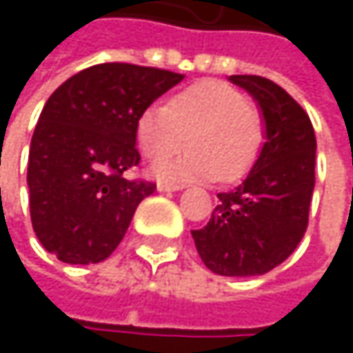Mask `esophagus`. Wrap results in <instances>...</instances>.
Instances as JSON below:
<instances>
[{
    "mask_svg": "<svg viewBox=\"0 0 353 353\" xmlns=\"http://www.w3.org/2000/svg\"><path fill=\"white\" fill-rule=\"evenodd\" d=\"M157 190L159 192H176V190H181V185L179 183H172V181H159Z\"/></svg>",
    "mask_w": 353,
    "mask_h": 353,
    "instance_id": "34e87169",
    "label": "esophagus"
}]
</instances>
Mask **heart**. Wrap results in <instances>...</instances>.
I'll return each mask as SVG.
<instances>
[{"mask_svg": "<svg viewBox=\"0 0 353 353\" xmlns=\"http://www.w3.org/2000/svg\"><path fill=\"white\" fill-rule=\"evenodd\" d=\"M185 140L192 149L179 158L157 161L153 168L157 176L235 181L257 157L259 112L233 85L206 79L177 92L168 106L153 104L139 116L137 141L149 159L173 154Z\"/></svg>", "mask_w": 353, "mask_h": 353, "instance_id": "obj_1", "label": "heart"}]
</instances>
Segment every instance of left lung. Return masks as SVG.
Here are the masks:
<instances>
[{
  "label": "left lung",
  "instance_id": "8db88e82",
  "mask_svg": "<svg viewBox=\"0 0 353 353\" xmlns=\"http://www.w3.org/2000/svg\"><path fill=\"white\" fill-rule=\"evenodd\" d=\"M253 96L265 143L247 177L219 194L206 227L192 231L204 265L221 276H261L301 243L315 188V130L309 114L274 81L231 75Z\"/></svg>",
  "mask_w": 353,
  "mask_h": 353
}]
</instances>
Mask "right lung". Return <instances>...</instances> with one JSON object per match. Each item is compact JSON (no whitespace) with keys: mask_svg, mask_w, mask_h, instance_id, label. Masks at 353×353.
<instances>
[{"mask_svg":"<svg viewBox=\"0 0 353 353\" xmlns=\"http://www.w3.org/2000/svg\"><path fill=\"white\" fill-rule=\"evenodd\" d=\"M183 75L130 63H102L59 85L40 112L28 155L30 219L38 241L65 263H98L122 241L147 179L137 122Z\"/></svg>","mask_w":353,"mask_h":353,"instance_id":"1","label":"right lung"}]
</instances>
